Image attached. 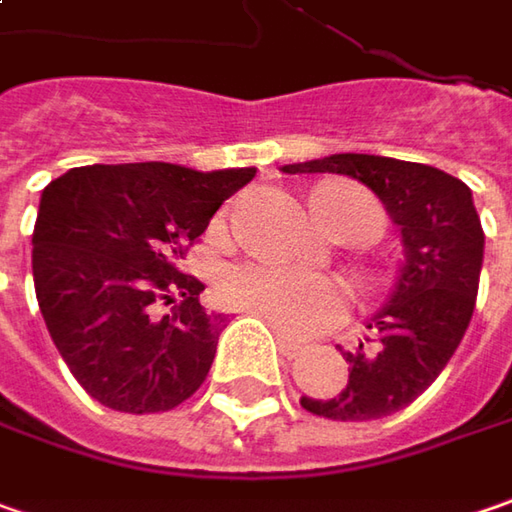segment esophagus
Masks as SVG:
<instances>
[{
	"label": "esophagus",
	"mask_w": 512,
	"mask_h": 512,
	"mask_svg": "<svg viewBox=\"0 0 512 512\" xmlns=\"http://www.w3.org/2000/svg\"><path fill=\"white\" fill-rule=\"evenodd\" d=\"M276 343H279V351H282L285 357H296V354L302 351V343L291 340V337H288V334H282L279 328H276Z\"/></svg>",
	"instance_id": "esophagus-1"
}]
</instances>
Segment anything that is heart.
Segmentation results:
<instances>
[{"label": "heart", "instance_id": "heart-1", "mask_svg": "<svg viewBox=\"0 0 512 512\" xmlns=\"http://www.w3.org/2000/svg\"><path fill=\"white\" fill-rule=\"evenodd\" d=\"M334 213H348L369 227L371 239L377 236L383 216L369 195L351 187H322L314 192ZM311 198V201H314ZM224 296L247 314H256L288 337H311L334 325L345 314V291L340 282L285 268L276 262H250L230 270L224 279Z\"/></svg>", "mask_w": 512, "mask_h": 512}]
</instances>
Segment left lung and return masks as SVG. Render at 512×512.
<instances>
[{
    "instance_id": "left-lung-1",
    "label": "left lung",
    "mask_w": 512,
    "mask_h": 512,
    "mask_svg": "<svg viewBox=\"0 0 512 512\" xmlns=\"http://www.w3.org/2000/svg\"><path fill=\"white\" fill-rule=\"evenodd\" d=\"M288 175H348L366 184L400 227L403 262L371 334L351 351L348 386L334 397H299L302 409L331 421H377L406 409L444 371L473 317L484 262V230L473 192L444 169L383 155L340 152Z\"/></svg>"
}]
</instances>
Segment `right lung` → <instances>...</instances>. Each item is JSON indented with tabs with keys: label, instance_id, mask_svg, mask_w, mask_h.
<instances>
[{
	"label": "right lung",
	"instance_id": "obj_1",
	"mask_svg": "<svg viewBox=\"0 0 512 512\" xmlns=\"http://www.w3.org/2000/svg\"><path fill=\"white\" fill-rule=\"evenodd\" d=\"M256 169L164 161L74 167L39 198L34 288L65 366L115 412H167L213 366L224 314L198 302L204 285L181 259L218 207ZM172 304V315H158Z\"/></svg>",
	"mask_w": 512,
	"mask_h": 512
}]
</instances>
